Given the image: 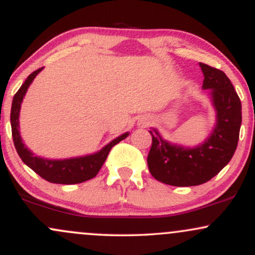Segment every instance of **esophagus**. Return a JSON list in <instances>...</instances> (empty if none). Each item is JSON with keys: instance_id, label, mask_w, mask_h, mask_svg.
Here are the masks:
<instances>
[{"instance_id": "34e87169", "label": "esophagus", "mask_w": 255, "mask_h": 255, "mask_svg": "<svg viewBox=\"0 0 255 255\" xmlns=\"http://www.w3.org/2000/svg\"><path fill=\"white\" fill-rule=\"evenodd\" d=\"M152 120L150 118H141L137 121V125H139V127L141 128H145V127H148V126L151 125Z\"/></svg>"}]
</instances>
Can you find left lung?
<instances>
[{
  "instance_id": "8db88e82",
  "label": "left lung",
  "mask_w": 255,
  "mask_h": 255,
  "mask_svg": "<svg viewBox=\"0 0 255 255\" xmlns=\"http://www.w3.org/2000/svg\"><path fill=\"white\" fill-rule=\"evenodd\" d=\"M203 89H211L217 111V125L201 146L183 148L163 140L157 130H148L152 145L147 156L151 175L165 184L188 187L203 184L224 168L238 147L242 122L241 101L224 72L200 63Z\"/></svg>"
}]
</instances>
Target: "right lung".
<instances>
[{
    "instance_id": "right-lung-1",
    "label": "right lung",
    "mask_w": 255,
    "mask_h": 255,
    "mask_svg": "<svg viewBox=\"0 0 255 255\" xmlns=\"http://www.w3.org/2000/svg\"><path fill=\"white\" fill-rule=\"evenodd\" d=\"M43 69L39 68L28 75L25 83L21 85L17 92L14 95L13 103H11L10 110V125H11V136H13L14 146H15L17 154L21 158L22 162L26 165L30 166L36 174L39 175L44 180L49 181L51 183L60 184H75L81 183L85 181L91 180L98 174L101 168L103 166L105 159L111 148L116 144H119L121 140L127 137L128 133L122 134L121 136L116 137L115 140L107 145L103 150L97 153L91 154V156L80 157V158H71V159L63 160H49L43 159L37 156H33L31 151H28L22 144L21 137L19 134V113L20 105H21L22 98H24L26 91H27L30 84L36 78V75Z\"/></svg>"
}]
</instances>
